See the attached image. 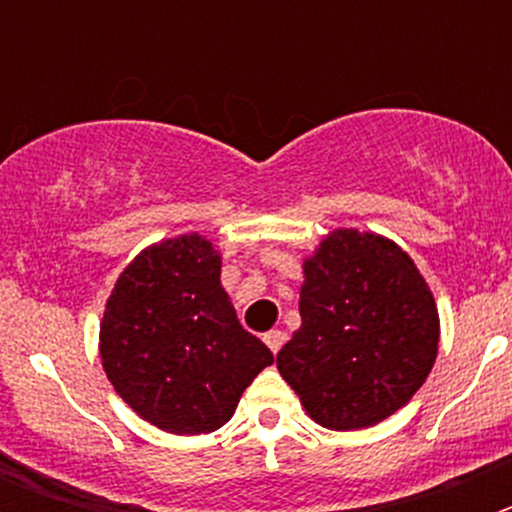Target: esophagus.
Listing matches in <instances>:
<instances>
[{
	"instance_id": "esophagus-1",
	"label": "esophagus",
	"mask_w": 512,
	"mask_h": 512,
	"mask_svg": "<svg viewBox=\"0 0 512 512\" xmlns=\"http://www.w3.org/2000/svg\"><path fill=\"white\" fill-rule=\"evenodd\" d=\"M264 341H266V346H269L271 351L277 354L279 348L284 346V341H287V333H284V330H269V333L264 336Z\"/></svg>"
}]
</instances>
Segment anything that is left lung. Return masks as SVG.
I'll return each mask as SVG.
<instances>
[{
    "mask_svg": "<svg viewBox=\"0 0 512 512\" xmlns=\"http://www.w3.org/2000/svg\"><path fill=\"white\" fill-rule=\"evenodd\" d=\"M302 325L277 354L307 415L330 431L390 418L423 387L438 354V310L397 243L333 230L305 261Z\"/></svg>",
    "mask_w": 512,
    "mask_h": 512,
    "instance_id": "left-lung-1",
    "label": "left lung"
}]
</instances>
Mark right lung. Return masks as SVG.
<instances>
[{
	"label": "right lung",
	"mask_w": 512,
	"mask_h": 512,
	"mask_svg": "<svg viewBox=\"0 0 512 512\" xmlns=\"http://www.w3.org/2000/svg\"><path fill=\"white\" fill-rule=\"evenodd\" d=\"M99 354L117 395L176 436L212 433L274 354L238 323L220 253L202 235L156 243L112 289Z\"/></svg>",
	"instance_id": "right-lung-1"
}]
</instances>
